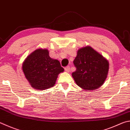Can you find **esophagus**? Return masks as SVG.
I'll list each match as a JSON object with an SVG mask.
<instances>
[{"instance_id": "34e87169", "label": "esophagus", "mask_w": 130, "mask_h": 130, "mask_svg": "<svg viewBox=\"0 0 130 130\" xmlns=\"http://www.w3.org/2000/svg\"><path fill=\"white\" fill-rule=\"evenodd\" d=\"M65 70L66 71H67V72H70V67H69V66H68V67H65Z\"/></svg>"}]
</instances>
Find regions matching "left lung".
I'll return each instance as SVG.
<instances>
[{
	"instance_id": "8db88e82",
	"label": "left lung",
	"mask_w": 130,
	"mask_h": 130,
	"mask_svg": "<svg viewBox=\"0 0 130 130\" xmlns=\"http://www.w3.org/2000/svg\"><path fill=\"white\" fill-rule=\"evenodd\" d=\"M73 63L76 70L72 73V77L81 88L92 91L104 84L108 75L109 63L90 46L79 48Z\"/></svg>"
}]
</instances>
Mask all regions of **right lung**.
Instances as JSON below:
<instances>
[{"mask_svg":"<svg viewBox=\"0 0 130 130\" xmlns=\"http://www.w3.org/2000/svg\"><path fill=\"white\" fill-rule=\"evenodd\" d=\"M22 70L30 85L38 90L53 87L58 74L64 72L59 61L51 58L48 49L42 48L36 49L27 56Z\"/></svg>","mask_w":130,"mask_h":130,"instance_id":"1","label":"right lung"}]
</instances>
